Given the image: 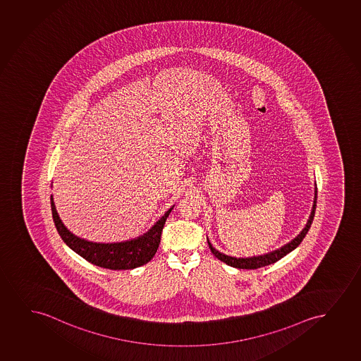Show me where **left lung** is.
Masks as SVG:
<instances>
[{
	"mask_svg": "<svg viewBox=\"0 0 361 361\" xmlns=\"http://www.w3.org/2000/svg\"><path fill=\"white\" fill-rule=\"evenodd\" d=\"M316 203H317V188H316V191H314V201L312 212H311V216H310L309 221H307V224L305 226V229L296 236L295 239L290 241L289 244L284 245V246L279 248V250H276V251L267 253V255H263V256H257V257H230V256H226L224 253L216 251V248L212 246L209 240L207 239L208 240V245H209L212 253H213L218 259H220L221 262L226 263L228 266H231V267L240 268V269H257V268L264 267V266H269L271 263H276V261H279L281 258L286 256L288 253L291 252L293 250H295V248L301 244V241L304 240L306 234L309 233L311 224H312V220H314Z\"/></svg>",
	"mask_w": 361,
	"mask_h": 361,
	"instance_id": "8db88e82",
	"label": "left lung"
}]
</instances>
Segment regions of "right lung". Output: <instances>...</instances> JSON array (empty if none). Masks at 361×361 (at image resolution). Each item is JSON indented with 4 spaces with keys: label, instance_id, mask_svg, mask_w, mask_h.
<instances>
[{
    "label": "right lung",
    "instance_id": "1",
    "mask_svg": "<svg viewBox=\"0 0 361 361\" xmlns=\"http://www.w3.org/2000/svg\"><path fill=\"white\" fill-rule=\"evenodd\" d=\"M171 209L173 208H170L147 234L138 239L126 241V243H116V244H97V243H90L87 240L77 238L71 233L70 230H67L57 214L51 196L54 223L66 245L87 259L88 262L93 263L98 267L113 269V271L133 269L149 262L150 259L154 257L155 252L159 247L161 231Z\"/></svg>",
    "mask_w": 361,
    "mask_h": 361
}]
</instances>
